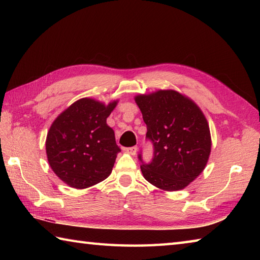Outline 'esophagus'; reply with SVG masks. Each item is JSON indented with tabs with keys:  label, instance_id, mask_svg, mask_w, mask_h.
I'll return each mask as SVG.
<instances>
[{
	"label": "esophagus",
	"instance_id": "esophagus-1",
	"mask_svg": "<svg viewBox=\"0 0 260 260\" xmlns=\"http://www.w3.org/2000/svg\"><path fill=\"white\" fill-rule=\"evenodd\" d=\"M126 152L131 154V155H135L137 153V146H132V147H127L126 148Z\"/></svg>",
	"mask_w": 260,
	"mask_h": 260
}]
</instances>
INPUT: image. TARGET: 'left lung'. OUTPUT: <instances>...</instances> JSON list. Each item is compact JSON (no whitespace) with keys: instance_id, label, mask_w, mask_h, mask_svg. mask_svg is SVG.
<instances>
[{"instance_id":"obj_1","label":"left lung","mask_w":260,"mask_h":260,"mask_svg":"<svg viewBox=\"0 0 260 260\" xmlns=\"http://www.w3.org/2000/svg\"><path fill=\"white\" fill-rule=\"evenodd\" d=\"M136 104L153 145L152 161H143V176L165 191H178L200 174L211 151V137L203 113L191 99L174 90L140 95Z\"/></svg>"}]
</instances>
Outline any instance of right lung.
I'll return each instance as SVG.
<instances>
[{"label":"right lung","mask_w":260,"mask_h":260,"mask_svg":"<svg viewBox=\"0 0 260 260\" xmlns=\"http://www.w3.org/2000/svg\"><path fill=\"white\" fill-rule=\"evenodd\" d=\"M116 104L105 106L90 98L79 99L60 114L49 129V164L71 187L85 189L112 173L120 148L106 119Z\"/></svg>","instance_id":"obj_1"}]
</instances>
